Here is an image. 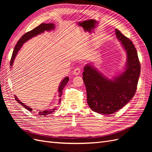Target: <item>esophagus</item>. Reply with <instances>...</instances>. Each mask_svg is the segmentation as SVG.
<instances>
[{
  "mask_svg": "<svg viewBox=\"0 0 152 152\" xmlns=\"http://www.w3.org/2000/svg\"><path fill=\"white\" fill-rule=\"evenodd\" d=\"M80 70H81V69H80V67H77V68H75V70H73V74L74 75H78L79 74V73H80Z\"/></svg>",
  "mask_w": 152,
  "mask_h": 152,
  "instance_id": "esophagus-1",
  "label": "esophagus"
}]
</instances>
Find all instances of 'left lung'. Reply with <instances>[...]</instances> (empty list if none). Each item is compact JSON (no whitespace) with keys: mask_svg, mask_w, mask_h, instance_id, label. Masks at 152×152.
Instances as JSON below:
<instances>
[{"mask_svg":"<svg viewBox=\"0 0 152 152\" xmlns=\"http://www.w3.org/2000/svg\"><path fill=\"white\" fill-rule=\"evenodd\" d=\"M115 34L127 54L124 70L110 79L89 63L82 73L87 104L98 113L112 114L130 102L135 94L140 75L141 65L134 44L117 29Z\"/></svg>","mask_w":152,"mask_h":152,"instance_id":"left-lung-1","label":"left lung"}]
</instances>
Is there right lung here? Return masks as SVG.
Returning a JSON list of instances; mask_svg holds the SVG:
<instances>
[{"label": "right lung", "mask_w": 152, "mask_h": 152, "mask_svg": "<svg viewBox=\"0 0 152 152\" xmlns=\"http://www.w3.org/2000/svg\"><path fill=\"white\" fill-rule=\"evenodd\" d=\"M54 29H55V25L53 23H42L40 25H39L38 26H37L36 28H35L34 29H33L30 31H28L27 33L23 35L20 38V39L18 40V42H17L16 45H15V49H14L11 59V62H10V66H11L10 68H11L12 67L13 63H14V61H15V58L16 56V54L18 53V51L20 50V49L21 48L23 44L25 42H26V41L30 40V39L33 38L34 37H35L39 34H41L42 33H44L45 31H50V30H53ZM68 80H69V78L68 77H66L65 79H63L61 80V83L59 84V86L58 87V96L59 98H61V96L62 95V93H63V89H64V87L66 86ZM15 98L17 102L20 104H21L23 107H24V108L28 110L30 112L32 111V108L29 107L28 106H27L26 104H25L21 102L20 100L18 99V98H17V96L16 95H15ZM60 102H61V98H59V101H58V103H60ZM56 109V107H55L51 110H43V111H40V112L39 110H38V111H39L38 113H39V115H47L48 114H50V113H53V112H54V110Z\"/></svg>", "instance_id": "1"}]
</instances>
